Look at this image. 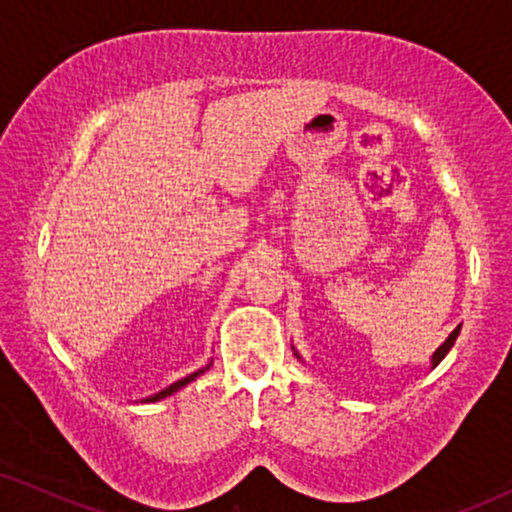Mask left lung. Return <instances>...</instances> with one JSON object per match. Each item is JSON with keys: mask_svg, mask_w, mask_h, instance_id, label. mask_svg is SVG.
Returning a JSON list of instances; mask_svg holds the SVG:
<instances>
[{"mask_svg": "<svg viewBox=\"0 0 512 512\" xmlns=\"http://www.w3.org/2000/svg\"><path fill=\"white\" fill-rule=\"evenodd\" d=\"M459 331H461V326H457V328H454V331L450 333V338H447V340L443 342V345H440V347H438V352H436V354H433V359H431V363H433V366H438V363L445 359V354H447V352H450V349H452V345H454V340H457V335H459Z\"/></svg>", "mask_w": 512, "mask_h": 512, "instance_id": "left-lung-1", "label": "left lung"}]
</instances>
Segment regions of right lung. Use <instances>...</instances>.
I'll return each instance as SVG.
<instances>
[{
    "mask_svg": "<svg viewBox=\"0 0 512 512\" xmlns=\"http://www.w3.org/2000/svg\"><path fill=\"white\" fill-rule=\"evenodd\" d=\"M202 373H205V370H198V373H193V375H188V377H184V380H179V382H174V384H170V387H167V389H163V391H160V394H156V396H153V398H149V401H160V398H165V396H170V394H174V391H179L181 387H186V384H188V382H193V380H195V377H198V375H202Z\"/></svg>",
    "mask_w": 512,
    "mask_h": 512,
    "instance_id": "1",
    "label": "right lung"
}]
</instances>
